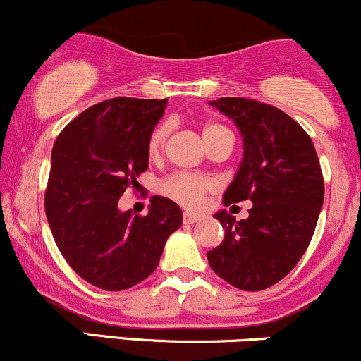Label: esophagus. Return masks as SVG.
<instances>
[{
    "mask_svg": "<svg viewBox=\"0 0 361 361\" xmlns=\"http://www.w3.org/2000/svg\"><path fill=\"white\" fill-rule=\"evenodd\" d=\"M200 215H195V214H190V212H185L183 214V222L185 224H195L200 221Z\"/></svg>",
    "mask_w": 361,
    "mask_h": 361,
    "instance_id": "obj_1",
    "label": "esophagus"
}]
</instances>
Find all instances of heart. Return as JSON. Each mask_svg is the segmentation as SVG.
I'll return each mask as SVG.
<instances>
[{
    "label": "heart",
    "mask_w": 361,
    "mask_h": 361,
    "mask_svg": "<svg viewBox=\"0 0 361 361\" xmlns=\"http://www.w3.org/2000/svg\"><path fill=\"white\" fill-rule=\"evenodd\" d=\"M169 130L171 126L168 122H161L152 128L147 137V156L151 159H159L163 156L164 147H166ZM202 135L207 146L215 142L224 135H231V132L221 123L209 122L202 127ZM214 190V181L205 176L192 175V173H176L161 183V192L166 195L168 198L175 200L185 209H198L204 205L207 193Z\"/></svg>",
    "instance_id": "obj_1"
}]
</instances>
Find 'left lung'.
<instances>
[{"mask_svg":"<svg viewBox=\"0 0 361 361\" xmlns=\"http://www.w3.org/2000/svg\"><path fill=\"white\" fill-rule=\"evenodd\" d=\"M233 118L244 156L224 205L251 200L250 217L221 210L224 241L207 252L210 268L246 292L264 290L293 270L307 250L324 202V178L312 140L292 117L252 98L210 102Z\"/></svg>","mask_w":361,"mask_h":361,"instance_id":"1","label":"left lung"}]
</instances>
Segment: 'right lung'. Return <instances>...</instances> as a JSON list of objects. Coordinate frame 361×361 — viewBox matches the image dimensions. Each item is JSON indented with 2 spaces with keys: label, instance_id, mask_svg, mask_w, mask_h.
<instances>
[{
  "label": "right lung",
  "instance_id": "obj_1",
  "mask_svg": "<svg viewBox=\"0 0 361 361\" xmlns=\"http://www.w3.org/2000/svg\"><path fill=\"white\" fill-rule=\"evenodd\" d=\"M168 100L117 97L90 106L52 147L45 215L61 255L82 280L118 292L156 270L181 209L152 197L147 215L120 212L118 200L147 169V137Z\"/></svg>",
  "mask_w": 361,
  "mask_h": 361
}]
</instances>
